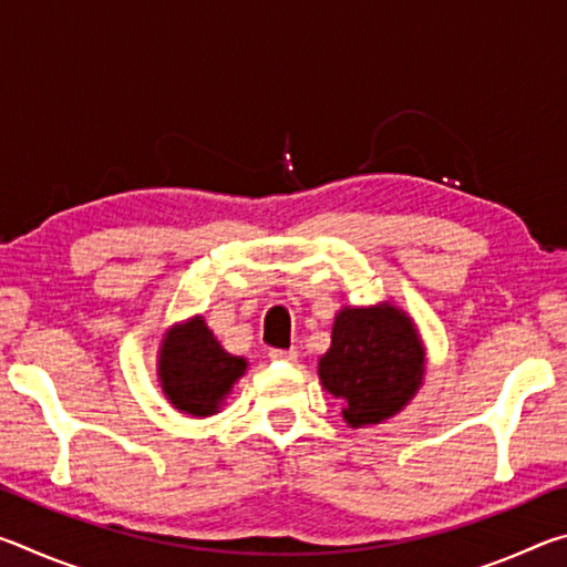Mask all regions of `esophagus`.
<instances>
[{
  "mask_svg": "<svg viewBox=\"0 0 567 567\" xmlns=\"http://www.w3.org/2000/svg\"><path fill=\"white\" fill-rule=\"evenodd\" d=\"M270 354V360H275V362H295L297 360V350L295 348H290V350H270L267 352Z\"/></svg>",
  "mask_w": 567,
  "mask_h": 567,
  "instance_id": "obj_1",
  "label": "esophagus"
}]
</instances>
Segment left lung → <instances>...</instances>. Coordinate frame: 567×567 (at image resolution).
<instances>
[{"instance_id":"obj_1","label":"left lung","mask_w":567,"mask_h":567,"mask_svg":"<svg viewBox=\"0 0 567 567\" xmlns=\"http://www.w3.org/2000/svg\"><path fill=\"white\" fill-rule=\"evenodd\" d=\"M422 372L425 352L417 330L398 307H344L334 318L320 380L342 402V415L352 427L395 415L415 395Z\"/></svg>"}]
</instances>
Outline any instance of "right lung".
Returning a JSON list of instances; mask_svg holds the SVG:
<instances>
[{
	"label": "right lung",
	"instance_id": "1",
	"mask_svg": "<svg viewBox=\"0 0 567 567\" xmlns=\"http://www.w3.org/2000/svg\"><path fill=\"white\" fill-rule=\"evenodd\" d=\"M247 362L223 350L203 318L172 328L162 342L159 380L172 405L187 415H213Z\"/></svg>",
	"mask_w": 567,
	"mask_h": 567
}]
</instances>
